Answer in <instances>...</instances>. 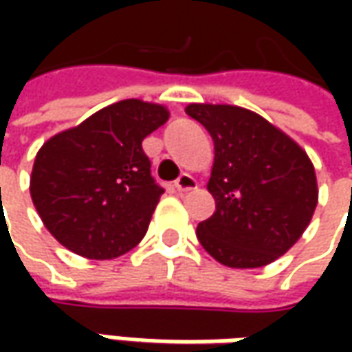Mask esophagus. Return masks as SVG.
Returning <instances> with one entry per match:
<instances>
[{
    "label": "esophagus",
    "mask_w": 352,
    "mask_h": 352,
    "mask_svg": "<svg viewBox=\"0 0 352 352\" xmlns=\"http://www.w3.org/2000/svg\"><path fill=\"white\" fill-rule=\"evenodd\" d=\"M176 188H178L180 192L194 190V188H197V180L194 176H190V174H180V178L176 180Z\"/></svg>",
    "instance_id": "1"
}]
</instances>
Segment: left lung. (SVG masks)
I'll return each mask as SVG.
<instances>
[{"label": "left lung", "instance_id": "8db88e82", "mask_svg": "<svg viewBox=\"0 0 352 352\" xmlns=\"http://www.w3.org/2000/svg\"><path fill=\"white\" fill-rule=\"evenodd\" d=\"M186 113L208 129L215 144L208 182L215 213L197 225V241L231 268L274 263L302 236L318 206L311 160L249 109L190 103Z\"/></svg>", "mask_w": 352, "mask_h": 352}]
</instances>
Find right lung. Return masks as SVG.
Instances as JSON below:
<instances>
[{"label": "right lung", "mask_w": 352, "mask_h": 352, "mask_svg": "<svg viewBox=\"0 0 352 352\" xmlns=\"http://www.w3.org/2000/svg\"><path fill=\"white\" fill-rule=\"evenodd\" d=\"M166 121L162 105L123 100L43 144L31 197L62 247L107 261L141 243L164 194L151 176L142 139Z\"/></svg>", "instance_id": "1"}]
</instances>
